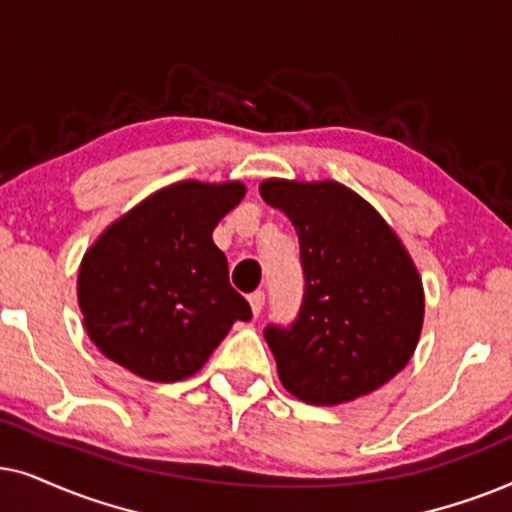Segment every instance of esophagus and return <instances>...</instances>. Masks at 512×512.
I'll return each instance as SVG.
<instances>
[{
    "mask_svg": "<svg viewBox=\"0 0 512 512\" xmlns=\"http://www.w3.org/2000/svg\"><path fill=\"white\" fill-rule=\"evenodd\" d=\"M248 302H250V309L255 316H260L262 309H264V292L262 290H255L252 295H248Z\"/></svg>",
    "mask_w": 512,
    "mask_h": 512,
    "instance_id": "obj_1",
    "label": "esophagus"
}]
</instances>
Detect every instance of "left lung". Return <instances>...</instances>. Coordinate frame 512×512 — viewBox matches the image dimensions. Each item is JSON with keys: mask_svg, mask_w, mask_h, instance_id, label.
<instances>
[{"mask_svg": "<svg viewBox=\"0 0 512 512\" xmlns=\"http://www.w3.org/2000/svg\"><path fill=\"white\" fill-rule=\"evenodd\" d=\"M262 199L299 236L304 299L288 327L267 325L281 384L309 405H339L391 381L424 325V288L405 245L339 182L264 180Z\"/></svg>", "mask_w": 512, "mask_h": 512, "instance_id": "left-lung-1", "label": "left lung"}]
</instances>
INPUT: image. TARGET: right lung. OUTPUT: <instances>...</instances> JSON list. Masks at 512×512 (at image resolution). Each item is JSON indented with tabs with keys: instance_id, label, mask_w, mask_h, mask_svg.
Masks as SVG:
<instances>
[{
	"instance_id": "1",
	"label": "right lung",
	"mask_w": 512,
	"mask_h": 512,
	"mask_svg": "<svg viewBox=\"0 0 512 512\" xmlns=\"http://www.w3.org/2000/svg\"><path fill=\"white\" fill-rule=\"evenodd\" d=\"M243 196L241 182H175L102 231L77 281L102 356L142 379L180 381L201 370L236 320L252 318L213 243Z\"/></svg>"
}]
</instances>
